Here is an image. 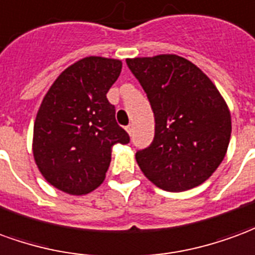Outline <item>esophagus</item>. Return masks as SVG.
Returning a JSON list of instances; mask_svg holds the SVG:
<instances>
[{
  "mask_svg": "<svg viewBox=\"0 0 255 255\" xmlns=\"http://www.w3.org/2000/svg\"><path fill=\"white\" fill-rule=\"evenodd\" d=\"M133 129H134V126H133V124L128 125V126H126V131H128L129 134H131V133H133Z\"/></svg>",
  "mask_w": 255,
  "mask_h": 255,
  "instance_id": "34e87169",
  "label": "esophagus"
}]
</instances>
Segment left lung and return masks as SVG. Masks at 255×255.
<instances>
[{
  "instance_id": "1",
  "label": "left lung",
  "mask_w": 255,
  "mask_h": 255,
  "mask_svg": "<svg viewBox=\"0 0 255 255\" xmlns=\"http://www.w3.org/2000/svg\"><path fill=\"white\" fill-rule=\"evenodd\" d=\"M147 93L155 118L151 145L136 153L149 181L169 192L205 182L228 149L231 113L199 67L177 55L126 59Z\"/></svg>"
}]
</instances>
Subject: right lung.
Listing matches in <instances>:
<instances>
[{
	"instance_id": "add662e5",
	"label": "right lung",
	"mask_w": 255,
	"mask_h": 255,
	"mask_svg": "<svg viewBox=\"0 0 255 255\" xmlns=\"http://www.w3.org/2000/svg\"><path fill=\"white\" fill-rule=\"evenodd\" d=\"M121 70L118 59L84 57L56 78L39 106L34 160L45 180L66 194L86 195L97 188L106 178L114 145L130 140L107 100Z\"/></svg>"
}]
</instances>
